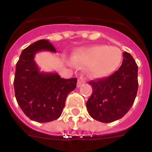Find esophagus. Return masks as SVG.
I'll use <instances>...</instances> for the list:
<instances>
[{
	"instance_id": "34e87169",
	"label": "esophagus",
	"mask_w": 152,
	"mask_h": 152,
	"mask_svg": "<svg viewBox=\"0 0 152 152\" xmlns=\"http://www.w3.org/2000/svg\"><path fill=\"white\" fill-rule=\"evenodd\" d=\"M85 83V80H84V78L83 77H82V76H80V78L78 79V81H77V87H80L83 83Z\"/></svg>"
}]
</instances>
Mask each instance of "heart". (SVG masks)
Here are the masks:
<instances>
[{"mask_svg": "<svg viewBox=\"0 0 152 152\" xmlns=\"http://www.w3.org/2000/svg\"><path fill=\"white\" fill-rule=\"evenodd\" d=\"M122 53L115 46L95 45L77 51L72 56L74 64L90 66L91 75L95 77H106L120 65Z\"/></svg>", "mask_w": 152, "mask_h": 152, "instance_id": "b5f03b06", "label": "heart"}]
</instances>
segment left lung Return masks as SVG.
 I'll return each instance as SVG.
<instances>
[{
	"label": "left lung",
	"mask_w": 152,
	"mask_h": 152,
	"mask_svg": "<svg viewBox=\"0 0 152 152\" xmlns=\"http://www.w3.org/2000/svg\"><path fill=\"white\" fill-rule=\"evenodd\" d=\"M122 64L109 77L89 82L92 94L87 102L88 113L95 120L113 122L123 118L132 107L138 90V66L127 52Z\"/></svg>",
	"instance_id": "left-lung-1"
}]
</instances>
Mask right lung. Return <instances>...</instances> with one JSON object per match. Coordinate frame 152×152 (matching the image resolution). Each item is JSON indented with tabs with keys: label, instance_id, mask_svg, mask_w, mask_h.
I'll return each instance as SVG.
<instances>
[{
	"label": "right lung",
	"instance_id": "add662e5",
	"mask_svg": "<svg viewBox=\"0 0 152 152\" xmlns=\"http://www.w3.org/2000/svg\"><path fill=\"white\" fill-rule=\"evenodd\" d=\"M40 51L55 53L46 39L35 42L24 49L16 63L14 90L16 101L23 112L32 121L50 122L61 115L65 100L76 88V78H61L57 72H41L34 61Z\"/></svg>",
	"mask_w": 152,
	"mask_h": 152
}]
</instances>
